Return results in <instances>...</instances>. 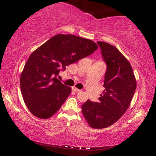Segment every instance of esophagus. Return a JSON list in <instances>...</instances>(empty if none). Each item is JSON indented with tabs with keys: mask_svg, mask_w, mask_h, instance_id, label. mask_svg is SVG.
<instances>
[{
	"mask_svg": "<svg viewBox=\"0 0 156 156\" xmlns=\"http://www.w3.org/2000/svg\"><path fill=\"white\" fill-rule=\"evenodd\" d=\"M72 90H73V91H76V92H79V91H80V89H77V88H76V87H73V88H72Z\"/></svg>",
	"mask_w": 156,
	"mask_h": 156,
	"instance_id": "esophagus-1",
	"label": "esophagus"
}]
</instances>
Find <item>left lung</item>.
Returning a JSON list of instances; mask_svg holds the SVG:
<instances>
[{
    "instance_id": "obj_1",
    "label": "left lung",
    "mask_w": 156,
    "mask_h": 156,
    "mask_svg": "<svg viewBox=\"0 0 156 156\" xmlns=\"http://www.w3.org/2000/svg\"><path fill=\"white\" fill-rule=\"evenodd\" d=\"M97 43L107 67L105 89L99 102L89 100L82 105V112L91 128L104 129L117 122L130 106L136 80L131 64L119 50L105 42Z\"/></svg>"
}]
</instances>
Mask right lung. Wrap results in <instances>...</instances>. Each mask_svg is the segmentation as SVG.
I'll list each match as a JSON object with an SVG mask.
<instances>
[{"label":"right lung","mask_w":156,"mask_h":156,"mask_svg":"<svg viewBox=\"0 0 156 156\" xmlns=\"http://www.w3.org/2000/svg\"><path fill=\"white\" fill-rule=\"evenodd\" d=\"M97 49L94 41L72 34H57L36 49L26 62L20 80L30 112L41 119L54 115L72 92L70 87L57 79L60 70Z\"/></svg>","instance_id":"right-lung-1"}]
</instances>
